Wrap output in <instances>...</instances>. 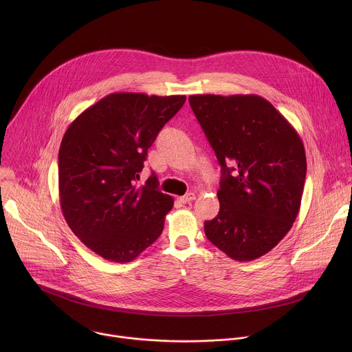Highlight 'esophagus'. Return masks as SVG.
Listing matches in <instances>:
<instances>
[{
	"mask_svg": "<svg viewBox=\"0 0 352 352\" xmlns=\"http://www.w3.org/2000/svg\"><path fill=\"white\" fill-rule=\"evenodd\" d=\"M195 193L193 192H189V193H186V195H184V196H181L179 197V200L182 204H189V202H192V200H195Z\"/></svg>",
	"mask_w": 352,
	"mask_h": 352,
	"instance_id": "obj_1",
	"label": "esophagus"
}]
</instances>
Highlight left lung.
Returning <instances> with one entry per match:
<instances>
[{
	"label": "left lung",
	"mask_w": 352,
	"mask_h": 352,
	"mask_svg": "<svg viewBox=\"0 0 352 352\" xmlns=\"http://www.w3.org/2000/svg\"><path fill=\"white\" fill-rule=\"evenodd\" d=\"M189 104L221 166L219 214L208 239L238 262L258 259L291 230L307 156L294 126L256 94H193Z\"/></svg>",
	"instance_id": "8db88e82"
}]
</instances>
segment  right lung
Segmentation results:
<instances>
[{"mask_svg": "<svg viewBox=\"0 0 352 352\" xmlns=\"http://www.w3.org/2000/svg\"><path fill=\"white\" fill-rule=\"evenodd\" d=\"M185 96L111 93L68 126L58 153L63 214L94 254L125 263L162 234L174 199L152 174L139 185L147 150Z\"/></svg>", "mask_w": 352, "mask_h": 352, "instance_id": "1", "label": "right lung"}]
</instances>
